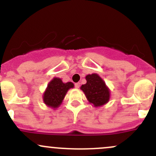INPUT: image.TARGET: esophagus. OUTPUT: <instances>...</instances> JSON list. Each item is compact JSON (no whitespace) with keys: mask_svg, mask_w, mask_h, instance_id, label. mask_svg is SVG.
I'll use <instances>...</instances> for the list:
<instances>
[{"mask_svg":"<svg viewBox=\"0 0 156 156\" xmlns=\"http://www.w3.org/2000/svg\"><path fill=\"white\" fill-rule=\"evenodd\" d=\"M75 88H76V89H79V88H80V83H75Z\"/></svg>","mask_w":156,"mask_h":156,"instance_id":"1","label":"esophagus"}]
</instances>
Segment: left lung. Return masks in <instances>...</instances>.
Masks as SVG:
<instances>
[{"instance_id":"8db88e82","label":"left lung","mask_w":156,"mask_h":156,"mask_svg":"<svg viewBox=\"0 0 156 156\" xmlns=\"http://www.w3.org/2000/svg\"><path fill=\"white\" fill-rule=\"evenodd\" d=\"M87 83L81 86L89 101L95 107H99L108 102L110 91L100 76L96 73L86 76Z\"/></svg>"}]
</instances>
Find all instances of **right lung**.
<instances>
[{
    "label": "right lung",
    "mask_w": 156,
    "mask_h": 156,
    "mask_svg": "<svg viewBox=\"0 0 156 156\" xmlns=\"http://www.w3.org/2000/svg\"><path fill=\"white\" fill-rule=\"evenodd\" d=\"M73 87L71 82L64 83L59 78H54L49 83L43 94V101L47 106L57 108L63 101L67 91Z\"/></svg>",
    "instance_id": "right-lung-1"
}]
</instances>
